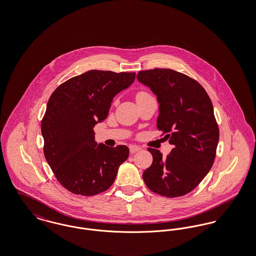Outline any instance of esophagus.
I'll list each match as a JSON object with an SVG mask.
<instances>
[{
  "instance_id": "1",
  "label": "esophagus",
  "mask_w": 256,
  "mask_h": 256,
  "mask_svg": "<svg viewBox=\"0 0 256 256\" xmlns=\"http://www.w3.org/2000/svg\"><path fill=\"white\" fill-rule=\"evenodd\" d=\"M141 150V146H136V145H132V146H130V150L132 154H134L136 152H139Z\"/></svg>"
}]
</instances>
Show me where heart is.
Segmentation results:
<instances>
[{
	"label": "heart",
	"mask_w": 256,
	"mask_h": 256,
	"mask_svg": "<svg viewBox=\"0 0 256 256\" xmlns=\"http://www.w3.org/2000/svg\"><path fill=\"white\" fill-rule=\"evenodd\" d=\"M148 96H150L148 92L146 91H139V92H137L136 93V100H142V98H145L148 97ZM117 102V100H115V102Z\"/></svg>",
	"instance_id": "heart-1"
}]
</instances>
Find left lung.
<instances>
[{
  "mask_svg": "<svg viewBox=\"0 0 256 256\" xmlns=\"http://www.w3.org/2000/svg\"><path fill=\"white\" fill-rule=\"evenodd\" d=\"M137 80L158 96V128L174 145L166 158L148 148L152 163L143 180L156 194L186 195L204 178L216 156L219 126L212 102L196 80L172 69L140 71Z\"/></svg>",
  "mask_w": 256,
  "mask_h": 256,
  "instance_id": "left-lung-1",
  "label": "left lung"
}]
</instances>
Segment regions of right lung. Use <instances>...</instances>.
Here are the masks:
<instances>
[{
    "label": "right lung",
    "instance_id": "right-lung-1",
    "mask_svg": "<svg viewBox=\"0 0 256 256\" xmlns=\"http://www.w3.org/2000/svg\"><path fill=\"white\" fill-rule=\"evenodd\" d=\"M135 73L91 70L74 76L50 95L41 122L44 156L61 185L76 195L94 196L113 184L128 148L98 144L94 126L108 115L116 94Z\"/></svg>",
    "mask_w": 256,
    "mask_h": 256
}]
</instances>
